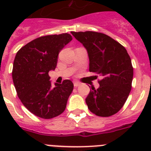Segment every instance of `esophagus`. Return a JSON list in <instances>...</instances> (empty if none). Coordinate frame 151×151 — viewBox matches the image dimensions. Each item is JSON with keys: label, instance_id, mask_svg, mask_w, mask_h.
Instances as JSON below:
<instances>
[{"label": "esophagus", "instance_id": "34e87169", "mask_svg": "<svg viewBox=\"0 0 151 151\" xmlns=\"http://www.w3.org/2000/svg\"><path fill=\"white\" fill-rule=\"evenodd\" d=\"M73 84H74V86L76 88L78 87V86H79V85H80V83H79V82H74V83H73Z\"/></svg>", "mask_w": 151, "mask_h": 151}]
</instances>
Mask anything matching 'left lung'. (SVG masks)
<instances>
[{
    "label": "left lung",
    "instance_id": "1",
    "mask_svg": "<svg viewBox=\"0 0 151 151\" xmlns=\"http://www.w3.org/2000/svg\"><path fill=\"white\" fill-rule=\"evenodd\" d=\"M83 45L89 57V71L101 79L85 99L91 113L98 116H113L120 110L132 89L133 67L126 49L110 36L96 32H72Z\"/></svg>",
    "mask_w": 151,
    "mask_h": 151
}]
</instances>
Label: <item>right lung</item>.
I'll list each match as a JSON object with an SVG mask.
<instances>
[{"label":"right lung","mask_w":151,"mask_h":151,"mask_svg":"<svg viewBox=\"0 0 151 151\" xmlns=\"http://www.w3.org/2000/svg\"><path fill=\"white\" fill-rule=\"evenodd\" d=\"M73 38L68 33L39 37L16 54L12 77L22 104L34 115L51 119L65 110L73 90L69 79L52 85L48 73L57 66L58 54Z\"/></svg>","instance_id":"right-lung-1"}]
</instances>
